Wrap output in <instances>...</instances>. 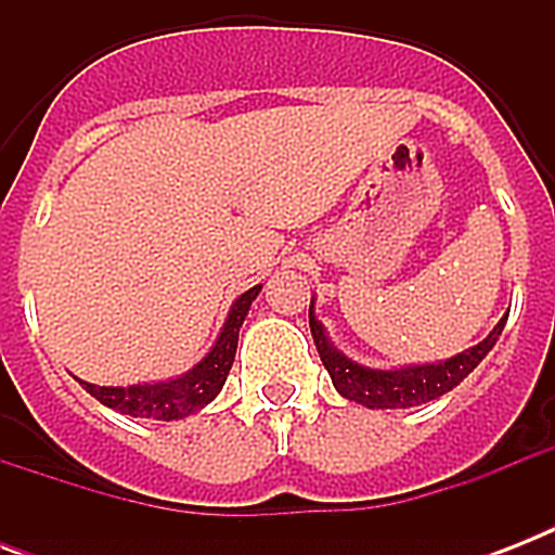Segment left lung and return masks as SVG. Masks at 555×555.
I'll return each mask as SVG.
<instances>
[{
    "instance_id": "left-lung-1",
    "label": "left lung",
    "mask_w": 555,
    "mask_h": 555,
    "mask_svg": "<svg viewBox=\"0 0 555 555\" xmlns=\"http://www.w3.org/2000/svg\"><path fill=\"white\" fill-rule=\"evenodd\" d=\"M308 320H311V334L322 357V365L328 369L331 383H334L339 395L365 405V409H409V405L438 400L440 395L452 391L466 374H473L475 365L481 363L483 357L492 351V346L499 343L507 313L495 322V328L478 346L466 348V351L449 357V360H438V363L400 365V369H371V365L354 363L351 357L343 354L325 334V325L317 320L313 299Z\"/></svg>"
}]
</instances>
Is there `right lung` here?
I'll use <instances>...</instances> for the list:
<instances>
[{
  "label": "right lung",
  "instance_id": "add662e5",
  "mask_svg": "<svg viewBox=\"0 0 555 555\" xmlns=\"http://www.w3.org/2000/svg\"><path fill=\"white\" fill-rule=\"evenodd\" d=\"M261 285H253L244 291L227 313L224 328L218 334L207 354L190 371L178 377L158 379V383H134V386H94L80 379V386L89 391L94 400H100L108 409L132 417H150V421H184L190 414L201 412L204 405L212 403L218 391L224 388L227 374L233 369L235 346H238V328L244 325V317L250 311L253 299L259 296Z\"/></svg>",
  "mask_w": 555,
  "mask_h": 555
}]
</instances>
